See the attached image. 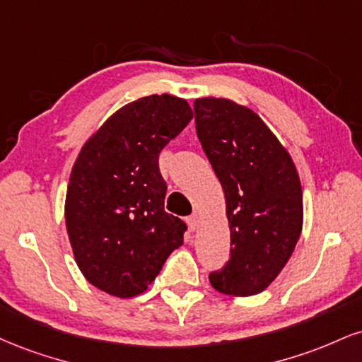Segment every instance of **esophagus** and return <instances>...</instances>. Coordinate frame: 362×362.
<instances>
[{
  "instance_id": "esophagus-1",
  "label": "esophagus",
  "mask_w": 362,
  "mask_h": 362,
  "mask_svg": "<svg viewBox=\"0 0 362 362\" xmlns=\"http://www.w3.org/2000/svg\"><path fill=\"white\" fill-rule=\"evenodd\" d=\"M187 224H189V228L192 229V230L197 229L199 224H200V217H199V214H192V216L187 217Z\"/></svg>"
}]
</instances>
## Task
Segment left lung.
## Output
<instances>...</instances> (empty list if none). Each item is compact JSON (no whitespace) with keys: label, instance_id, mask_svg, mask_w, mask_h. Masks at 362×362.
Wrapping results in <instances>:
<instances>
[{"label":"left lung","instance_id":"8db88e82","mask_svg":"<svg viewBox=\"0 0 362 362\" xmlns=\"http://www.w3.org/2000/svg\"><path fill=\"white\" fill-rule=\"evenodd\" d=\"M194 111L197 138L223 185L230 229V258L209 281L221 293L251 297L275 281L302 233L297 167L250 107L199 98Z\"/></svg>","mask_w":362,"mask_h":362}]
</instances>
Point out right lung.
<instances>
[{
  "label": "right lung",
  "mask_w": 362,
  "mask_h": 362,
  "mask_svg": "<svg viewBox=\"0 0 362 362\" xmlns=\"http://www.w3.org/2000/svg\"><path fill=\"white\" fill-rule=\"evenodd\" d=\"M194 117L185 99L153 94L124 104L82 145L65 195V228L86 280L112 297L143 293L185 224L165 212L158 155Z\"/></svg>",
  "instance_id": "1"
}]
</instances>
